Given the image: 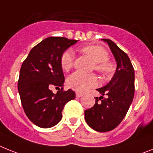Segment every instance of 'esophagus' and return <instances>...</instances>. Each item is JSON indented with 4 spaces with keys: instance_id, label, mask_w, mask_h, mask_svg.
I'll list each match as a JSON object with an SVG mask.
<instances>
[{
    "instance_id": "obj_1",
    "label": "esophagus",
    "mask_w": 153,
    "mask_h": 153,
    "mask_svg": "<svg viewBox=\"0 0 153 153\" xmlns=\"http://www.w3.org/2000/svg\"><path fill=\"white\" fill-rule=\"evenodd\" d=\"M82 95H83V94H82V93L76 92V97H78V98H80V97H82Z\"/></svg>"
}]
</instances>
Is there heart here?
<instances>
[{"label":"heart","mask_w":153,"mask_h":153,"mask_svg":"<svg viewBox=\"0 0 153 153\" xmlns=\"http://www.w3.org/2000/svg\"><path fill=\"white\" fill-rule=\"evenodd\" d=\"M81 51L90 57L95 62V68L102 75L109 76L114 71L113 64L108 60V54L103 48L97 45H87L82 48ZM74 52L71 49H67L62 53L60 64L64 71H68L73 65ZM68 85L77 91H85L89 88L95 87L98 84V78L94 74L86 75L76 71L68 78Z\"/></svg>","instance_id":"1"}]
</instances>
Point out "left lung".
Segmentation results:
<instances>
[{
  "label": "left lung",
  "instance_id": "8db88e82",
  "mask_svg": "<svg viewBox=\"0 0 153 153\" xmlns=\"http://www.w3.org/2000/svg\"><path fill=\"white\" fill-rule=\"evenodd\" d=\"M107 42L117 63L116 71L108 84L98 88L102 96L95 97V104L85 111L88 126L97 132L111 131L120 124L133 100L135 71L129 58L112 41ZM106 95L107 98H104Z\"/></svg>",
  "mask_w": 153,
  "mask_h": 153
}]
</instances>
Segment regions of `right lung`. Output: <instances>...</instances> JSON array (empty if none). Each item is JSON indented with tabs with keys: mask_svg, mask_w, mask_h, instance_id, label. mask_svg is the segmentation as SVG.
I'll list each match as a JSON object with an SVG mask.
<instances>
[{
	"mask_svg": "<svg viewBox=\"0 0 153 153\" xmlns=\"http://www.w3.org/2000/svg\"><path fill=\"white\" fill-rule=\"evenodd\" d=\"M77 42L62 37L45 38L30 50L21 65L18 84L21 104L27 118L38 127L51 128L58 124L65 105L75 98L71 89L63 91L65 77L60 58ZM52 86L61 90L54 94Z\"/></svg>",
	"mask_w": 153,
	"mask_h": 153,
	"instance_id": "add662e5",
	"label": "right lung"
}]
</instances>
